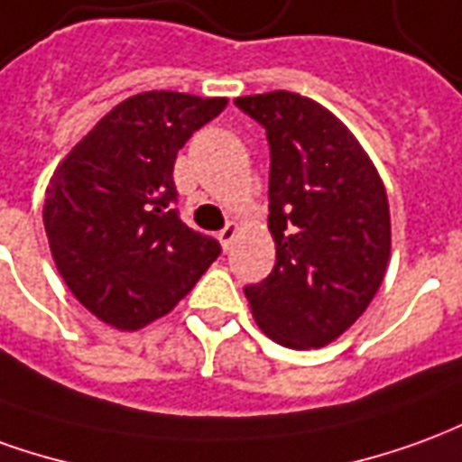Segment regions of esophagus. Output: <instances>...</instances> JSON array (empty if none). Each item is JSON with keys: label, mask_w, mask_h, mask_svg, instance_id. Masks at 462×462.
<instances>
[{"label": "esophagus", "mask_w": 462, "mask_h": 462, "mask_svg": "<svg viewBox=\"0 0 462 462\" xmlns=\"http://www.w3.org/2000/svg\"><path fill=\"white\" fill-rule=\"evenodd\" d=\"M217 237H220L222 247L225 250H230V245L235 242V237H237V225L235 222H230V225H225L220 232H217Z\"/></svg>", "instance_id": "34e87169"}]
</instances>
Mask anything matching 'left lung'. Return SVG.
Returning a JSON list of instances; mask_svg holds the SVG:
<instances>
[{
    "label": "left lung",
    "instance_id": "1",
    "mask_svg": "<svg viewBox=\"0 0 462 462\" xmlns=\"http://www.w3.org/2000/svg\"><path fill=\"white\" fill-rule=\"evenodd\" d=\"M270 144L275 267L245 298L257 325L295 350L322 347L353 325L385 277V187L350 130L295 92L237 97Z\"/></svg>",
    "mask_w": 462,
    "mask_h": 462
}]
</instances>
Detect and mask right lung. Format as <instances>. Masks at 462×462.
<instances>
[{"label": "right lung", "instance_id": "1", "mask_svg": "<svg viewBox=\"0 0 462 462\" xmlns=\"http://www.w3.org/2000/svg\"><path fill=\"white\" fill-rule=\"evenodd\" d=\"M227 105L222 97L142 92L64 157L47 187L44 230L72 295L119 330L175 308L222 253L187 227L172 180L177 152Z\"/></svg>", "mask_w": 462, "mask_h": 462}]
</instances>
